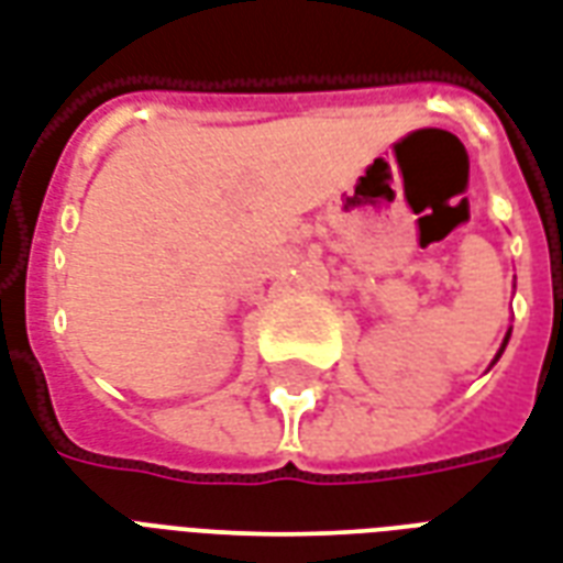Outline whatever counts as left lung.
Instances as JSON below:
<instances>
[{
    "label": "left lung",
    "mask_w": 563,
    "mask_h": 563,
    "mask_svg": "<svg viewBox=\"0 0 563 563\" xmlns=\"http://www.w3.org/2000/svg\"><path fill=\"white\" fill-rule=\"evenodd\" d=\"M507 338H510V332H507V335H505V344H501V350H498V356H501V353H505V346H507ZM498 356L493 358V362H498Z\"/></svg>",
    "instance_id": "8db88e82"
}]
</instances>
